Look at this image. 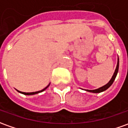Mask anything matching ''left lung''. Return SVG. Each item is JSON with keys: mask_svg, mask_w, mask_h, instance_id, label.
<instances>
[{"mask_svg": "<svg viewBox=\"0 0 128 128\" xmlns=\"http://www.w3.org/2000/svg\"><path fill=\"white\" fill-rule=\"evenodd\" d=\"M118 68H119V58H118V60H117V65H116V68L114 72V74H113L112 77V79H110V81L109 82L107 83L106 84H105L104 86H102L100 88H98L97 89H94V90H88V89H85L84 90L86 91H88V92H93V93H99V92H103L104 90H106V89H108L110 88V86H112V84H113V82H114V80L116 79V75L118 74Z\"/></svg>", "mask_w": 128, "mask_h": 128, "instance_id": "obj_1", "label": "left lung"}]
</instances>
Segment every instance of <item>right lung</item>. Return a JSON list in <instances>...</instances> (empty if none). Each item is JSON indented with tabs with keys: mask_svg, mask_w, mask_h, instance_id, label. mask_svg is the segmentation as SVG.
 Returning a JSON list of instances; mask_svg holds the SVG:
<instances>
[{
	"mask_svg": "<svg viewBox=\"0 0 128 128\" xmlns=\"http://www.w3.org/2000/svg\"><path fill=\"white\" fill-rule=\"evenodd\" d=\"M50 85V84H49L48 86H46V87H45L44 89L41 90H39V91H36V92H22V91H19V90H16L17 91H18V92H20V93H22V94H24V95H26V96H32V95H35V94H38V93H40V92H42V91H44V90H46L48 87H49V86Z\"/></svg>",
	"mask_w": 128,
	"mask_h": 128,
	"instance_id": "1",
	"label": "right lung"
}]
</instances>
